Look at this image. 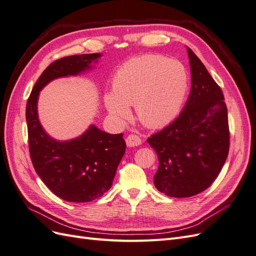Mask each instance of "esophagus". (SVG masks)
Listing matches in <instances>:
<instances>
[{"label":"esophagus","instance_id":"esophagus-1","mask_svg":"<svg viewBox=\"0 0 256 256\" xmlns=\"http://www.w3.org/2000/svg\"><path fill=\"white\" fill-rule=\"evenodd\" d=\"M126 143L128 146L134 147V146H138L142 144V138L136 136V134H129L126 138Z\"/></svg>","mask_w":256,"mask_h":256}]
</instances>
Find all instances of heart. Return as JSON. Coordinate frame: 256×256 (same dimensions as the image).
Returning a JSON list of instances; mask_svg holds the SVG:
<instances>
[{"label":"heart","instance_id":"b5f03b06","mask_svg":"<svg viewBox=\"0 0 256 256\" xmlns=\"http://www.w3.org/2000/svg\"><path fill=\"white\" fill-rule=\"evenodd\" d=\"M113 92H106V111L118 122L130 115L129 106L144 126L159 128L174 120L188 90V74L180 60L143 56L124 64L115 74Z\"/></svg>","mask_w":256,"mask_h":256}]
</instances>
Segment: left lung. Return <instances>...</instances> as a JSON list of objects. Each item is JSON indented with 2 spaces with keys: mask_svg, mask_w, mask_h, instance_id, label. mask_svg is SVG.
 Here are the masks:
<instances>
[{
  "mask_svg": "<svg viewBox=\"0 0 256 256\" xmlns=\"http://www.w3.org/2000/svg\"><path fill=\"white\" fill-rule=\"evenodd\" d=\"M191 90L180 116L150 136L159 168L156 188L172 198H189L206 190L221 172L230 147L228 109L223 92L206 67L187 48Z\"/></svg>",
  "mask_w": 256,
  "mask_h": 256,
  "instance_id": "left-lung-1",
  "label": "left lung"
}]
</instances>
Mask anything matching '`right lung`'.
Returning a JSON list of instances; mask_svg holds the SVG:
<instances>
[{
	"mask_svg": "<svg viewBox=\"0 0 256 256\" xmlns=\"http://www.w3.org/2000/svg\"><path fill=\"white\" fill-rule=\"evenodd\" d=\"M99 58L100 53H92L53 62L35 83L26 104L28 147L35 171L54 194L67 202H90L109 190L126 143L122 134H110L95 125L72 140L58 141L42 128L37 102L49 82L90 70Z\"/></svg>",
	"mask_w": 256,
	"mask_h": 256,
	"instance_id": "add662e5",
	"label": "right lung"
}]
</instances>
